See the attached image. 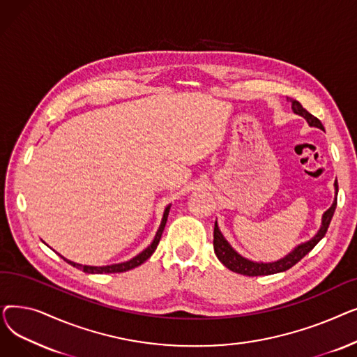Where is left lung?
Wrapping results in <instances>:
<instances>
[{
    "instance_id": "1",
    "label": "left lung",
    "mask_w": 357,
    "mask_h": 357,
    "mask_svg": "<svg viewBox=\"0 0 357 357\" xmlns=\"http://www.w3.org/2000/svg\"><path fill=\"white\" fill-rule=\"evenodd\" d=\"M291 104H292V111L295 112V114L304 117L307 120L308 126L324 130V126L321 124V121L318 120L317 117H314L312 114H310V112L296 100H291ZM337 194H339V183H337V179H335L334 181V195L335 197H334L331 207L323 214L320 230L317 231V234L312 238H310L308 241L301 243V245H298L292 252H289L282 259H279L276 261H269V264H264V261H253L250 259L243 257L240 253H237L231 248L230 243L226 240V237L222 236V233L220 231L218 224L215 221V224H214V252H215L218 260L221 261L224 266L229 268L230 271H233L236 273H240V275H246V276L273 275V273L288 271L289 268L296 265L298 261L301 260L305 255H308L315 248L317 243L326 236L327 229H328L331 218H333V214H334L335 207H337Z\"/></svg>"
}]
</instances>
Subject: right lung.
<instances>
[{"label":"right lung","mask_w":357,"mask_h":357,"mask_svg":"<svg viewBox=\"0 0 357 357\" xmlns=\"http://www.w3.org/2000/svg\"><path fill=\"white\" fill-rule=\"evenodd\" d=\"M169 210H171V204L167 205V207L165 208L163 211V217H162V222L160 226L156 231V236L153 238V241L150 243V246H147L142 253H139L137 256H135L133 259H130L127 261H121V264H114V265H107V266H88V265H81V264H75V261L72 260H68L65 259L63 256H61L65 261H68L69 265H72L73 268L77 269H81L82 272L85 273H119V272H127L130 269H135L137 266H140L142 264H144V261L153 255V252L156 250L159 241H160V237H162V233H163V229L166 226V221H167V215H169Z\"/></svg>","instance_id":"1"}]
</instances>
